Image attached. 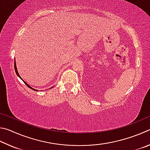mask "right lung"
Here are the masks:
<instances>
[{
  "instance_id": "obj_1",
  "label": "right lung",
  "mask_w": 150,
  "mask_h": 150,
  "mask_svg": "<svg viewBox=\"0 0 150 150\" xmlns=\"http://www.w3.org/2000/svg\"><path fill=\"white\" fill-rule=\"evenodd\" d=\"M14 69H15V71H16V74L18 75V77H19V78H20V79H21V80H23V79H22V78L20 77V74H18V70H17V68H16V62H15V61H14ZM23 82H24V83H25V84H26V86H28V87H29V88H31V89H32V90H35V91H38V90H35V89H33V88H31V86H29V85L28 84V83H26V82H25V81H23Z\"/></svg>"
}]
</instances>
